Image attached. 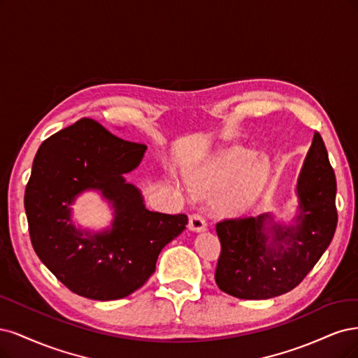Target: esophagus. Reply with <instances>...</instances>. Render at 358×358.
<instances>
[{"label":"esophagus","mask_w":358,"mask_h":358,"mask_svg":"<svg viewBox=\"0 0 358 358\" xmlns=\"http://www.w3.org/2000/svg\"><path fill=\"white\" fill-rule=\"evenodd\" d=\"M189 229L194 230V232H201V230L206 229V220L205 217L199 213H194L189 218Z\"/></svg>","instance_id":"esophagus-1"}]
</instances>
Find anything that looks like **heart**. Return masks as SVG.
Wrapping results in <instances>:
<instances>
[{"instance_id":"heart-1","label":"heart","mask_w":358,"mask_h":358,"mask_svg":"<svg viewBox=\"0 0 358 358\" xmlns=\"http://www.w3.org/2000/svg\"><path fill=\"white\" fill-rule=\"evenodd\" d=\"M269 174L268 159L259 157L255 150L232 147L210 160L194 176V189L205 192L229 189L220 202L223 213L244 211L256 201Z\"/></svg>"}]
</instances>
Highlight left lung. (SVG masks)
<instances>
[{
  "label": "left lung",
  "mask_w": 358,
  "mask_h": 358,
  "mask_svg": "<svg viewBox=\"0 0 358 358\" xmlns=\"http://www.w3.org/2000/svg\"><path fill=\"white\" fill-rule=\"evenodd\" d=\"M297 196L296 224H276L271 214L215 224L222 244L215 282L222 292L248 301L288 293L330 245L338 226L336 177L318 132L297 180Z\"/></svg>",
  "instance_id": "left-lung-1"
}]
</instances>
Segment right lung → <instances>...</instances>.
Wrapping results in <instances>:
<instances>
[{
    "mask_svg": "<svg viewBox=\"0 0 358 358\" xmlns=\"http://www.w3.org/2000/svg\"><path fill=\"white\" fill-rule=\"evenodd\" d=\"M145 145L80 119L45 140L25 189L32 247L66 288L94 301H116L138 290L156 271L162 248L187 224L186 214L148 211L124 174L140 165ZM98 188L115 206L111 229L90 236L73 227L69 205Z\"/></svg>",
    "mask_w": 358,
    "mask_h": 358,
    "instance_id": "1",
    "label": "right lung"
}]
</instances>
